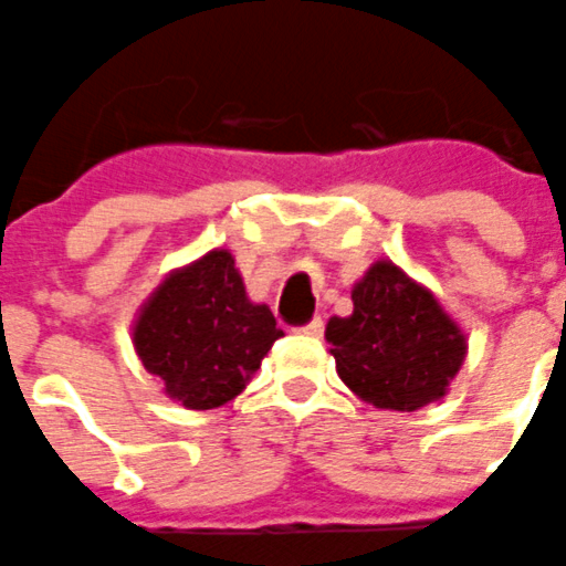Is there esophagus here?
<instances>
[{"instance_id": "esophagus-1", "label": "esophagus", "mask_w": 566, "mask_h": 566, "mask_svg": "<svg viewBox=\"0 0 566 566\" xmlns=\"http://www.w3.org/2000/svg\"><path fill=\"white\" fill-rule=\"evenodd\" d=\"M295 333L310 335V338H321V333H324V321L313 318L310 324H304V327H295Z\"/></svg>"}]
</instances>
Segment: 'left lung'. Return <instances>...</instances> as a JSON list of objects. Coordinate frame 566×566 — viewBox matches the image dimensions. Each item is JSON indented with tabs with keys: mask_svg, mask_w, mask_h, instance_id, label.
Segmentation results:
<instances>
[{
	"mask_svg": "<svg viewBox=\"0 0 566 566\" xmlns=\"http://www.w3.org/2000/svg\"><path fill=\"white\" fill-rule=\"evenodd\" d=\"M338 378L360 400L417 411L446 397L468 353L465 333L429 287L380 259L353 287V315L327 321Z\"/></svg>",
	"mask_w": 566,
	"mask_h": 566,
	"instance_id": "8db88e82",
	"label": "left lung"
}]
</instances>
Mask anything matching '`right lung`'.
Listing matches in <instances>:
<instances>
[{"label": "right lung", "mask_w": 566, "mask_h": 566, "mask_svg": "<svg viewBox=\"0 0 566 566\" xmlns=\"http://www.w3.org/2000/svg\"><path fill=\"white\" fill-rule=\"evenodd\" d=\"M282 335L271 307L248 298L231 251L217 248L157 284L132 344L171 400L206 411L245 389Z\"/></svg>", "instance_id": "add662e5"}]
</instances>
